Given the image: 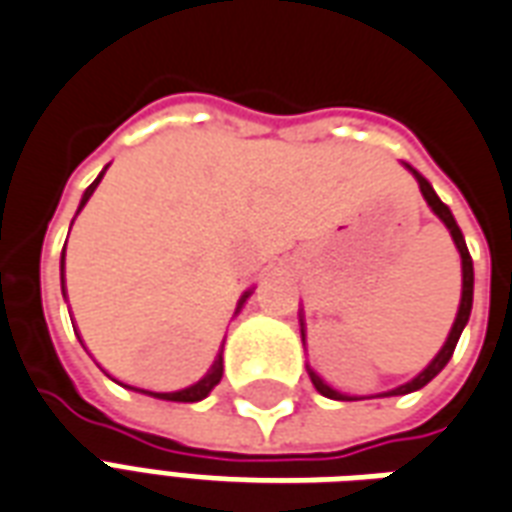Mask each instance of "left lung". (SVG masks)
Masks as SVG:
<instances>
[{
    "label": "left lung",
    "instance_id": "obj_1",
    "mask_svg": "<svg viewBox=\"0 0 512 512\" xmlns=\"http://www.w3.org/2000/svg\"><path fill=\"white\" fill-rule=\"evenodd\" d=\"M406 169L412 171L414 179H417V185H420V193H423V199L428 201V207L434 210V215L442 223L447 226V231H450V237H453L455 248H458V253H461V272H464V286H461V305H458V313H455V322L453 327H450V335H447L445 346L439 349V354H436L431 363L425 365L420 374L414 376L412 382L401 384V387H395V390H387V393H379L382 398H387V395H406V393H414V390H420V387H425V384L431 382L442 368H445L447 363H450V357H453L455 352V343H458V338H461V333H464L466 322H469V313H472V292H475V267H472V256H469V251H466V242H464V234H461V229H458V223H455L453 212H450V207L447 204H442V199L436 196L434 188H431V182L420 174V171H414L409 163H404ZM300 335H302V343H305V330H302L300 324ZM308 368V376H311L313 387L319 390V393L324 395V398H333V401H360V398H354V395H346L341 393V390H333L330 384L324 382L322 376L313 371L311 365H305Z\"/></svg>",
    "mask_w": 512,
    "mask_h": 512
}]
</instances>
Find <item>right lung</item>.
I'll return each mask as SVG.
<instances>
[{
	"mask_svg": "<svg viewBox=\"0 0 512 512\" xmlns=\"http://www.w3.org/2000/svg\"><path fill=\"white\" fill-rule=\"evenodd\" d=\"M103 174H106V169L100 171V177L89 185L87 190H84V196H81V204H78V212L84 210V204L89 201V196L95 193V188H98V182L103 179ZM253 292H245L240 297V302H237V311H240L242 305H245V300L251 297ZM220 376H223V352H218V357H215V363L210 365V371L201 376L199 382L190 384V387H182V390H174V393H152V390H136V387H128V390H136V393H144V395H152V398H160V401H177V404H196V401H204L207 395L212 393V387L220 382Z\"/></svg>",
	"mask_w": 512,
	"mask_h": 512,
	"instance_id": "obj_1",
	"label": "right lung"
}]
</instances>
